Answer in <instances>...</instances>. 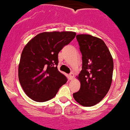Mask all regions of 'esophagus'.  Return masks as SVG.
<instances>
[{
    "label": "esophagus",
    "instance_id": "1",
    "mask_svg": "<svg viewBox=\"0 0 130 130\" xmlns=\"http://www.w3.org/2000/svg\"><path fill=\"white\" fill-rule=\"evenodd\" d=\"M73 77H74V74L73 73L69 74V80H72V79L73 78Z\"/></svg>",
    "mask_w": 130,
    "mask_h": 130
}]
</instances>
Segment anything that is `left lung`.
<instances>
[{"instance_id":"8db88e82","label":"left lung","mask_w":130,"mask_h":130,"mask_svg":"<svg viewBox=\"0 0 130 130\" xmlns=\"http://www.w3.org/2000/svg\"><path fill=\"white\" fill-rule=\"evenodd\" d=\"M77 40L82 53V71L77 78L80 90L73 98L83 106H92L100 102L110 88L114 69L113 58L100 38L89 34H78Z\"/></svg>"}]
</instances>
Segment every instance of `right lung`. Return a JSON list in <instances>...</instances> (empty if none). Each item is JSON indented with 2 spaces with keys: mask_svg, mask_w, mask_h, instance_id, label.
Returning <instances> with one entry per match:
<instances>
[{
  "mask_svg": "<svg viewBox=\"0 0 130 130\" xmlns=\"http://www.w3.org/2000/svg\"><path fill=\"white\" fill-rule=\"evenodd\" d=\"M74 31H45L28 41L22 52L18 78L26 94L43 102L56 95L67 78L57 69L58 53L75 38Z\"/></svg>",
  "mask_w": 130,
  "mask_h": 130,
  "instance_id": "add662e5",
  "label": "right lung"
}]
</instances>
